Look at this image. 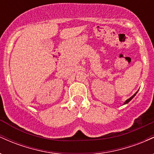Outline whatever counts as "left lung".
<instances>
[{
	"mask_svg": "<svg viewBox=\"0 0 154 154\" xmlns=\"http://www.w3.org/2000/svg\"><path fill=\"white\" fill-rule=\"evenodd\" d=\"M137 92H136V93H135V94H134L133 95H132V97H130V98H129V99H128V100H126V101H125V103H124V104H127V103H129V102H130V100H131L132 99V98H134V97H135V95L136 94H137Z\"/></svg>",
	"mask_w": 154,
	"mask_h": 154,
	"instance_id": "1",
	"label": "left lung"
}]
</instances>
